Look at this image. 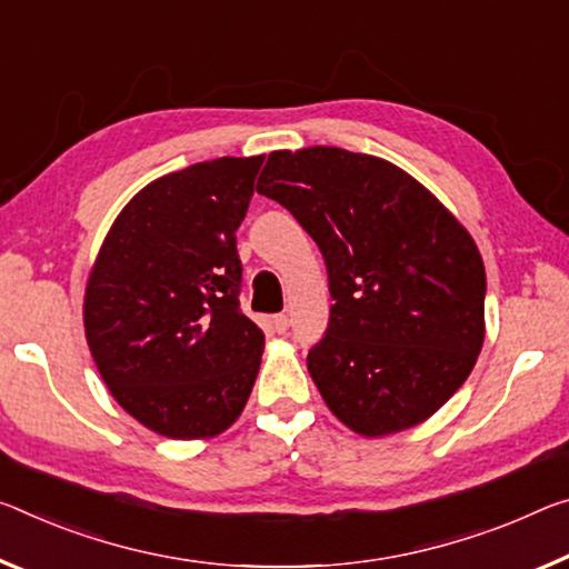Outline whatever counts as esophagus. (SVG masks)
<instances>
[{"instance_id":"esophagus-1","label":"esophagus","mask_w":569,"mask_h":569,"mask_svg":"<svg viewBox=\"0 0 569 569\" xmlns=\"http://www.w3.org/2000/svg\"><path fill=\"white\" fill-rule=\"evenodd\" d=\"M288 327H291V319H288V313H276V317H273V329L278 333H286Z\"/></svg>"}]
</instances>
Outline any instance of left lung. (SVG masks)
Listing matches in <instances>:
<instances>
[{
  "label": "left lung",
  "mask_w": 569,
  "mask_h": 569,
  "mask_svg": "<svg viewBox=\"0 0 569 569\" xmlns=\"http://www.w3.org/2000/svg\"><path fill=\"white\" fill-rule=\"evenodd\" d=\"M329 273L331 311L306 365L359 436L428 420L483 345L486 270L468 230L408 171L337 147L273 151L258 179Z\"/></svg>",
  "instance_id": "obj_1"
}]
</instances>
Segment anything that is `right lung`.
Instances as JSON below:
<instances>
[{"mask_svg": "<svg viewBox=\"0 0 569 569\" xmlns=\"http://www.w3.org/2000/svg\"><path fill=\"white\" fill-rule=\"evenodd\" d=\"M263 159L220 157L154 179L90 270V355L116 402L159 436H220L256 385L266 337L240 311L236 232Z\"/></svg>", "mask_w": 569, "mask_h": 569, "instance_id": "obj_1", "label": "right lung"}]
</instances>
